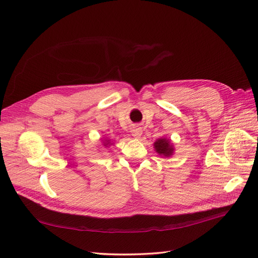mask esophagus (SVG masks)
Instances as JSON below:
<instances>
[{
	"instance_id": "esophagus-1",
	"label": "esophagus",
	"mask_w": 258,
	"mask_h": 258,
	"mask_svg": "<svg viewBox=\"0 0 258 258\" xmlns=\"http://www.w3.org/2000/svg\"><path fill=\"white\" fill-rule=\"evenodd\" d=\"M131 133H132V136L135 139H139L141 137V135H142V130H141V127L139 125H134L132 127Z\"/></svg>"
}]
</instances>
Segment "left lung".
<instances>
[{"label":"left lung","mask_w":258,"mask_h":258,"mask_svg":"<svg viewBox=\"0 0 258 258\" xmlns=\"http://www.w3.org/2000/svg\"><path fill=\"white\" fill-rule=\"evenodd\" d=\"M154 148L156 153L163 158H169L174 154V146L170 139L161 137L154 143Z\"/></svg>","instance_id":"1"}]
</instances>
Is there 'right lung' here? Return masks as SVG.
Masks as SVG:
<instances>
[{"mask_svg":"<svg viewBox=\"0 0 258 258\" xmlns=\"http://www.w3.org/2000/svg\"><path fill=\"white\" fill-rule=\"evenodd\" d=\"M101 142H102V145H103L105 148L110 147L111 145H113V144H114V143H112V140H111V139H107V138L101 139Z\"/></svg>","mask_w":258,"mask_h":258,"instance_id":"obj_1","label":"right lung"}]
</instances>
